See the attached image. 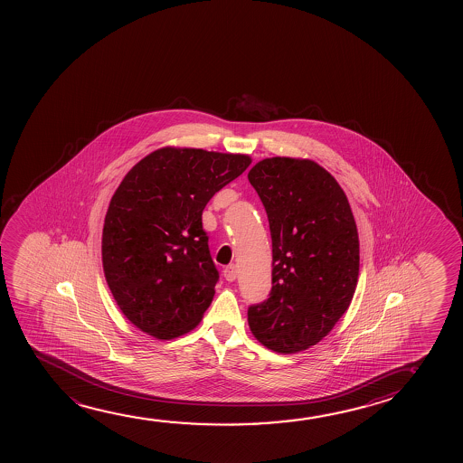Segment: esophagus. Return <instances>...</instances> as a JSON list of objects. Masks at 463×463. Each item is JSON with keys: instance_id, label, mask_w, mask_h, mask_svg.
Returning <instances> with one entry per match:
<instances>
[{"instance_id": "obj_1", "label": "esophagus", "mask_w": 463, "mask_h": 463, "mask_svg": "<svg viewBox=\"0 0 463 463\" xmlns=\"http://www.w3.org/2000/svg\"><path fill=\"white\" fill-rule=\"evenodd\" d=\"M222 275H224V279H228V281H234V279H237V267H235L234 264L224 267Z\"/></svg>"}]
</instances>
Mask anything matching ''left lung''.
<instances>
[{
	"label": "left lung",
	"instance_id": "1",
	"mask_svg": "<svg viewBox=\"0 0 463 463\" xmlns=\"http://www.w3.org/2000/svg\"><path fill=\"white\" fill-rule=\"evenodd\" d=\"M248 180L272 235L270 298L248 310L254 338L279 354L321 342L348 310L359 279V234L348 197L313 159L273 156Z\"/></svg>",
	"mask_w": 463,
	"mask_h": 463
}]
</instances>
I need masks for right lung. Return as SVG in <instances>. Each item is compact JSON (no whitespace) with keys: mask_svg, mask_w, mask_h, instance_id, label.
Masks as SVG:
<instances>
[{"mask_svg":"<svg viewBox=\"0 0 463 463\" xmlns=\"http://www.w3.org/2000/svg\"><path fill=\"white\" fill-rule=\"evenodd\" d=\"M250 165L241 153L163 146L115 190L102 228V269L121 313L146 335L172 340L201 323L218 281L203 212Z\"/></svg>","mask_w":463,"mask_h":463,"instance_id":"obj_1","label":"right lung"}]
</instances>
